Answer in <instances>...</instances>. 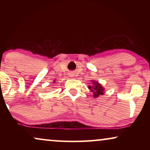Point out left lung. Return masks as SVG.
Masks as SVG:
<instances>
[{
    "instance_id": "obj_1",
    "label": "left lung",
    "mask_w": 150,
    "mask_h": 150,
    "mask_svg": "<svg viewBox=\"0 0 150 150\" xmlns=\"http://www.w3.org/2000/svg\"><path fill=\"white\" fill-rule=\"evenodd\" d=\"M93 87H91V86H89V88L91 89V91L93 92L94 97L97 98L100 95H102V94L104 93V88L102 87V85L95 81L93 82Z\"/></svg>"
}]
</instances>
